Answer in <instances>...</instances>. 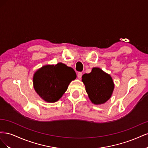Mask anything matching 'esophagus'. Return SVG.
<instances>
[{"label":"esophagus","mask_w":148,"mask_h":148,"mask_svg":"<svg viewBox=\"0 0 148 148\" xmlns=\"http://www.w3.org/2000/svg\"><path fill=\"white\" fill-rule=\"evenodd\" d=\"M77 77L79 79H81L82 78V72H79L77 75Z\"/></svg>","instance_id":"34e87169"}]
</instances>
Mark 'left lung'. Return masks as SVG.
<instances>
[{"label": "left lung", "instance_id": "left-lung-1", "mask_svg": "<svg viewBox=\"0 0 148 148\" xmlns=\"http://www.w3.org/2000/svg\"><path fill=\"white\" fill-rule=\"evenodd\" d=\"M82 81L91 102L101 104L110 99L114 84L111 77L99 68H93L92 71L82 76Z\"/></svg>", "mask_w": 148, "mask_h": 148}]
</instances>
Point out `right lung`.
Segmentation results:
<instances>
[{"instance_id":"right-lung-1","label":"right lung","mask_w":148,"mask_h":148,"mask_svg":"<svg viewBox=\"0 0 148 148\" xmlns=\"http://www.w3.org/2000/svg\"><path fill=\"white\" fill-rule=\"evenodd\" d=\"M76 78L75 70L64 64L44 66L34 75V88L44 101L55 102L66 91L71 81Z\"/></svg>"}]
</instances>
